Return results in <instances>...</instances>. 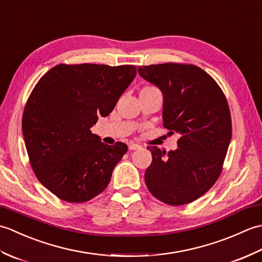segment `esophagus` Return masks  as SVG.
<instances>
[{
  "label": "esophagus",
  "instance_id": "34e87169",
  "mask_svg": "<svg viewBox=\"0 0 262 262\" xmlns=\"http://www.w3.org/2000/svg\"><path fill=\"white\" fill-rule=\"evenodd\" d=\"M128 148H129L130 151H135V149L141 148V145H138V144H129V146H128Z\"/></svg>",
  "mask_w": 262,
  "mask_h": 262
}]
</instances>
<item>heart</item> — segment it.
Here are the masks:
<instances>
[{"mask_svg":"<svg viewBox=\"0 0 262 262\" xmlns=\"http://www.w3.org/2000/svg\"><path fill=\"white\" fill-rule=\"evenodd\" d=\"M147 92H160V91L158 90V88H155L153 85H145L141 89L140 93H147Z\"/></svg>","mask_w":262,"mask_h":262,"instance_id":"b5f03b06","label":"heart"}]
</instances>
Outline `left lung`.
Returning a JSON list of instances; mask_svg holds the SVG:
<instances>
[{
    "label": "left lung",
    "mask_w": 262,
    "mask_h": 262,
    "mask_svg": "<svg viewBox=\"0 0 262 262\" xmlns=\"http://www.w3.org/2000/svg\"><path fill=\"white\" fill-rule=\"evenodd\" d=\"M138 73L163 93V126L179 136L176 151L148 146L152 163L145 172L155 198L181 206L202 197L223 171L232 137L229 103L217 82L192 64L140 66Z\"/></svg>",
    "instance_id": "8db88e82"
}]
</instances>
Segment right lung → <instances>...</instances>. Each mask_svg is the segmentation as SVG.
Here are the masks:
<instances>
[{
  "label": "right lung",
  "instance_id": "right-lung-1",
  "mask_svg": "<svg viewBox=\"0 0 262 262\" xmlns=\"http://www.w3.org/2000/svg\"><path fill=\"white\" fill-rule=\"evenodd\" d=\"M134 65L59 64L33 88L22 115L31 169L64 202L85 203L109 185L128 146L100 142L90 128L108 116L132 81Z\"/></svg>",
  "mask_w": 262,
  "mask_h": 262
}]
</instances>
